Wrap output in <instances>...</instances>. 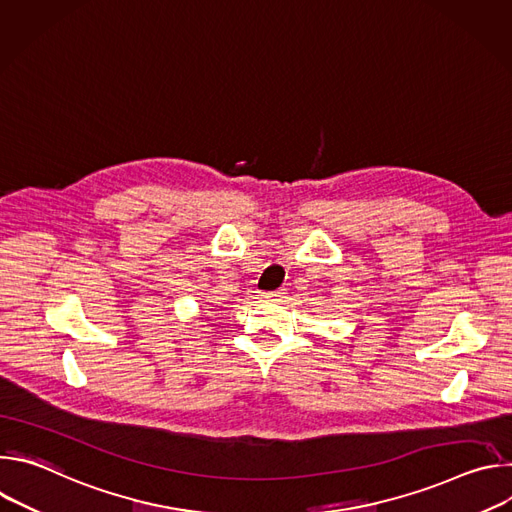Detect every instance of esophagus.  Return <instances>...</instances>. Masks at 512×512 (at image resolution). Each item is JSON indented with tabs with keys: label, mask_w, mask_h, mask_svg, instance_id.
<instances>
[{
	"label": "esophagus",
	"mask_w": 512,
	"mask_h": 512,
	"mask_svg": "<svg viewBox=\"0 0 512 512\" xmlns=\"http://www.w3.org/2000/svg\"><path fill=\"white\" fill-rule=\"evenodd\" d=\"M285 294H287L285 289H277V291H269V294H265L263 298H265L267 302H283Z\"/></svg>",
	"instance_id": "34e87169"
}]
</instances>
